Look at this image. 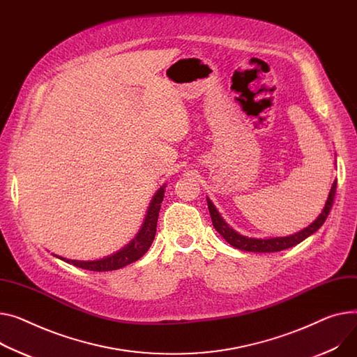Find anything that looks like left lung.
<instances>
[{
  "mask_svg": "<svg viewBox=\"0 0 357 357\" xmlns=\"http://www.w3.org/2000/svg\"><path fill=\"white\" fill-rule=\"evenodd\" d=\"M336 186H337V179H335L333 185H331L327 201L324 204V208H323L320 215L308 227L303 228L301 231H298L296 234L286 235V236H267V238H255V236L243 235L238 231H235L232 227H229V224L225 222V220L221 217V213L218 212L215 205L212 204V201L208 197H206V202H208V209L211 213L213 228L218 231V234L229 245H232L234 248H238L241 251H250V252H275V251H282V250H287L290 247L300 244L301 241H304L307 238V236L314 234L324 224L328 212L331 209V205H333Z\"/></svg>",
  "mask_w": 357,
  "mask_h": 357,
  "instance_id": "8db88e82",
  "label": "left lung"
}]
</instances>
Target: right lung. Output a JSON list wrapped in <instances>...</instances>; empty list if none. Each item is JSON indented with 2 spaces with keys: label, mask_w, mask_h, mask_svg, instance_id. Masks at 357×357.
Segmentation results:
<instances>
[{
  "label": "right lung",
  "mask_w": 357,
  "mask_h": 357,
  "mask_svg": "<svg viewBox=\"0 0 357 357\" xmlns=\"http://www.w3.org/2000/svg\"><path fill=\"white\" fill-rule=\"evenodd\" d=\"M165 188H166V183H163L155 192V195L152 197V201L148 206L144 224H142L140 229L135 235V238L132 241H129V244H126L123 248H121L119 251H116L107 257H103L99 259H90V261L70 259V258H64V257H60L56 254H53V255L57 257L59 259H63L64 263L76 266L83 270H90V271H113V270H119L128 264L135 263V261H137L140 257H144L146 254V251L149 250V247L153 243L155 234H156L158 217H159V211H160V204L165 197Z\"/></svg>",
  "instance_id": "right-lung-1"
}]
</instances>
